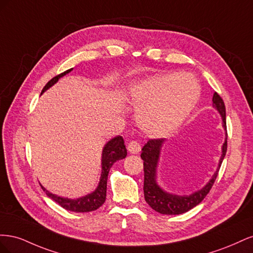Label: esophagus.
Returning <instances> with one entry per match:
<instances>
[{
    "label": "esophagus",
    "instance_id": "34e87169",
    "mask_svg": "<svg viewBox=\"0 0 253 253\" xmlns=\"http://www.w3.org/2000/svg\"><path fill=\"white\" fill-rule=\"evenodd\" d=\"M140 150H141L140 143L137 140H131L127 143V151L129 153H132V154H138Z\"/></svg>",
    "mask_w": 253,
    "mask_h": 253
}]
</instances>
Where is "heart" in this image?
Here are the masks:
<instances>
[{"label": "heart", "instance_id": "heart-1", "mask_svg": "<svg viewBox=\"0 0 253 253\" xmlns=\"http://www.w3.org/2000/svg\"><path fill=\"white\" fill-rule=\"evenodd\" d=\"M200 95L196 82L176 75L149 78L132 88L137 121L144 132L165 136L177 128Z\"/></svg>", "mask_w": 253, "mask_h": 253}]
</instances>
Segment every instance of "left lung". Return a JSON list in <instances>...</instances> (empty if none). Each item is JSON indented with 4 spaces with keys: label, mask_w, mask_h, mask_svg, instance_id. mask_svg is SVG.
Wrapping results in <instances>:
<instances>
[{
    "label": "left lung",
    "mask_w": 253,
    "mask_h": 253,
    "mask_svg": "<svg viewBox=\"0 0 253 253\" xmlns=\"http://www.w3.org/2000/svg\"><path fill=\"white\" fill-rule=\"evenodd\" d=\"M213 106L215 108L223 118V126L226 131V139L223 145V154H221L217 171L214 173L213 177L207 185L197 192L191 195H175L165 192L164 190L159 188L156 182V167L159 158L160 148L165 141L164 138L157 139H149V141L143 145L141 149V158L143 160V172H144V182H143V192L144 200L149 204L152 209L162 213L168 214V215H176V214L185 213L198 204L203 202L204 198L210 192V190L215 181L219 168L223 163V159L227 152V126H226V108L224 100L217 94L214 93L213 95Z\"/></svg>",
    "instance_id": "8db88e82"
}]
</instances>
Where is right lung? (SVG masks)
Returning a JSON list of instances; mask_svg holds the SVG:
<instances>
[{
	"label": "right lung",
	"instance_id": "add662e5",
	"mask_svg": "<svg viewBox=\"0 0 253 253\" xmlns=\"http://www.w3.org/2000/svg\"><path fill=\"white\" fill-rule=\"evenodd\" d=\"M73 68H70L63 73L57 75L56 77H53L51 80H49L46 85H45L42 89V93L45 90L48 89L51 85H53L61 77H63L64 75L68 74ZM126 156V149L125 145L124 138L121 136H116L112 138L108 143L105 144L102 151V173L100 181H99V185L95 192L90 193L86 196L78 198V200H68V198H63L52 194L48 191L43 188V191L45 193L49 196L52 201H55L57 204H59L62 208L68 210V211H74V212H89L97 210L99 207H101L103 203L105 202L106 198V182H108V175L110 172V169L114 163H116L119 159H124Z\"/></svg>",
	"mask_w": 253,
	"mask_h": 253
}]
</instances>
